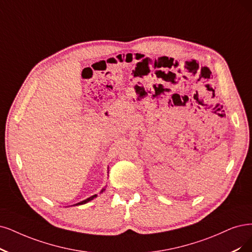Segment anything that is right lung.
Wrapping results in <instances>:
<instances>
[{"mask_svg": "<svg viewBox=\"0 0 252 252\" xmlns=\"http://www.w3.org/2000/svg\"><path fill=\"white\" fill-rule=\"evenodd\" d=\"M105 189H102L101 190V192L104 191ZM96 197V195H93V196H91V197H89V198H87V199H85V200H83V201H81V202H78L77 204H74V206H79V204H84V203H86V202H88V201H90V200H92L93 198H95Z\"/></svg>", "mask_w": 252, "mask_h": 252, "instance_id": "1", "label": "right lung"}]
</instances>
